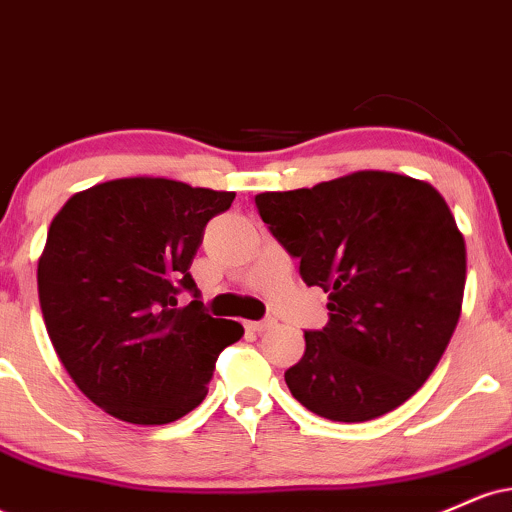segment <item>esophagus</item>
<instances>
[{
	"mask_svg": "<svg viewBox=\"0 0 512 512\" xmlns=\"http://www.w3.org/2000/svg\"><path fill=\"white\" fill-rule=\"evenodd\" d=\"M245 327H248L250 332H255V334H262V332H267L269 327H274V320H257V322H245Z\"/></svg>",
	"mask_w": 512,
	"mask_h": 512,
	"instance_id": "esophagus-1",
	"label": "esophagus"
}]
</instances>
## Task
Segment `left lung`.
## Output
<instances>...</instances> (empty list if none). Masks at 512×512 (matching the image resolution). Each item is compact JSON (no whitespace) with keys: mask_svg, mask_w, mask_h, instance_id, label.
Wrapping results in <instances>:
<instances>
[{"mask_svg":"<svg viewBox=\"0 0 512 512\" xmlns=\"http://www.w3.org/2000/svg\"><path fill=\"white\" fill-rule=\"evenodd\" d=\"M262 221L330 320L305 332L284 373L291 395L330 421H370L426 383L460 320L467 252L448 204L428 182L361 170L255 197Z\"/></svg>","mask_w":512,"mask_h":512,"instance_id":"1","label":"left lung"}]
</instances>
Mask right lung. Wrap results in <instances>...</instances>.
<instances>
[{"label":"right lung","mask_w":512,"mask_h":512,"mask_svg":"<svg viewBox=\"0 0 512 512\" xmlns=\"http://www.w3.org/2000/svg\"><path fill=\"white\" fill-rule=\"evenodd\" d=\"M236 192L166 178L101 182L64 204L38 262V296L62 366L93 404L129 421H178L207 397L243 327L204 313L190 267ZM190 290L195 302L177 308Z\"/></svg>","instance_id":"obj_1"}]
</instances>
